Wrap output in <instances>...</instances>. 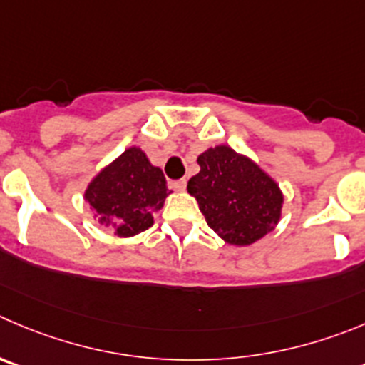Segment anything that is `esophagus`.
Segmentation results:
<instances>
[{
  "label": "esophagus",
  "instance_id": "34e87169",
  "mask_svg": "<svg viewBox=\"0 0 365 365\" xmlns=\"http://www.w3.org/2000/svg\"><path fill=\"white\" fill-rule=\"evenodd\" d=\"M170 188L175 190V192H185V190H186V179L172 180V182H170Z\"/></svg>",
  "mask_w": 365,
  "mask_h": 365
}]
</instances>
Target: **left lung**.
Here are the masks:
<instances>
[{
  "mask_svg": "<svg viewBox=\"0 0 365 365\" xmlns=\"http://www.w3.org/2000/svg\"><path fill=\"white\" fill-rule=\"evenodd\" d=\"M197 163L200 172L188 180V193L225 244L245 247L274 231L284 197L258 163L229 145L210 147Z\"/></svg>",
  "mask_w": 365,
  "mask_h": 365,
  "instance_id": "left-lung-1",
  "label": "left lung"
}]
</instances>
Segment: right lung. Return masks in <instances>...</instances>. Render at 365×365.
<instances>
[{
  "instance_id": "right-lung-1",
  "label": "right lung",
  "mask_w": 365,
  "mask_h": 365,
  "mask_svg": "<svg viewBox=\"0 0 365 365\" xmlns=\"http://www.w3.org/2000/svg\"><path fill=\"white\" fill-rule=\"evenodd\" d=\"M163 170L140 147H128L91 179L84 199L95 220L120 238L136 237L154 224L170 195Z\"/></svg>"
}]
</instances>
